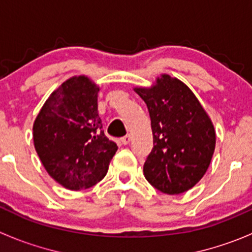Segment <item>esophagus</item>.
I'll return each mask as SVG.
<instances>
[{
  "label": "esophagus",
  "mask_w": 252,
  "mask_h": 252,
  "mask_svg": "<svg viewBox=\"0 0 252 252\" xmlns=\"http://www.w3.org/2000/svg\"><path fill=\"white\" fill-rule=\"evenodd\" d=\"M130 135H126V136H123V138L121 139V141H122V144L123 145H128L129 142H130Z\"/></svg>",
  "instance_id": "esophagus-1"
}]
</instances>
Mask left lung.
Wrapping results in <instances>:
<instances>
[{
	"mask_svg": "<svg viewBox=\"0 0 252 252\" xmlns=\"http://www.w3.org/2000/svg\"><path fill=\"white\" fill-rule=\"evenodd\" d=\"M151 119L154 147L144 164L147 182L178 195L204 177L212 159L216 131L191 90L179 79L162 74L151 88H135Z\"/></svg>",
	"mask_w": 252,
	"mask_h": 252,
	"instance_id": "1",
	"label": "left lung"
}]
</instances>
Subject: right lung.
Listing matches in <instances>:
<instances>
[{"label":"right lung","mask_w":252,"mask_h":252,"mask_svg":"<svg viewBox=\"0 0 252 252\" xmlns=\"http://www.w3.org/2000/svg\"><path fill=\"white\" fill-rule=\"evenodd\" d=\"M98 91L85 75L69 78L51 94L34 122L40 161L65 189H88L100 182L118 150L102 130Z\"/></svg>","instance_id":"right-lung-1"}]
</instances>
